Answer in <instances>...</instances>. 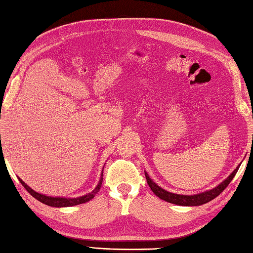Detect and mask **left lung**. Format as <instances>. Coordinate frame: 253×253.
I'll return each instance as SVG.
<instances>
[{
  "label": "left lung",
  "instance_id": "left-lung-1",
  "mask_svg": "<svg viewBox=\"0 0 253 253\" xmlns=\"http://www.w3.org/2000/svg\"><path fill=\"white\" fill-rule=\"evenodd\" d=\"M240 165H238L236 169L232 171V173L228 176V177L219 184L216 187H213L211 189H208L206 192L199 193V194H195V195H180V194H174L168 192L164 188H162L161 186L157 185L154 180H152V178L149 176V174L145 173V177H146V182L149 184L150 188L152 189L157 197H160L163 201L170 203V204H175L178 205V206H201V205L206 204L208 202L212 201L213 198H216L219 194H220L223 189H225L229 183L232 180V178L235 177L236 173L239 169Z\"/></svg>",
  "mask_w": 253,
  "mask_h": 253
}]
</instances>
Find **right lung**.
Here are the masks:
<instances>
[{
  "instance_id": "add662e5",
  "label": "right lung",
  "mask_w": 253,
  "mask_h": 253,
  "mask_svg": "<svg viewBox=\"0 0 253 253\" xmlns=\"http://www.w3.org/2000/svg\"><path fill=\"white\" fill-rule=\"evenodd\" d=\"M102 176H103V169H102V171H101V176H100L99 183H98V185L96 186V188H94L91 193H88V194L84 195V196L76 197V198L47 196V195H44V194H41V193L35 192V190L32 189L27 184L24 183L20 177H18V179H20L21 184L24 186V187L26 188L27 192L30 193L33 197L36 198L37 201H40L41 203L47 205V206H50V207H71V206H76V205H79V204L87 203V202L90 201V199H92L94 196H96V194L99 192L100 187H101V184H102Z\"/></svg>"
}]
</instances>
